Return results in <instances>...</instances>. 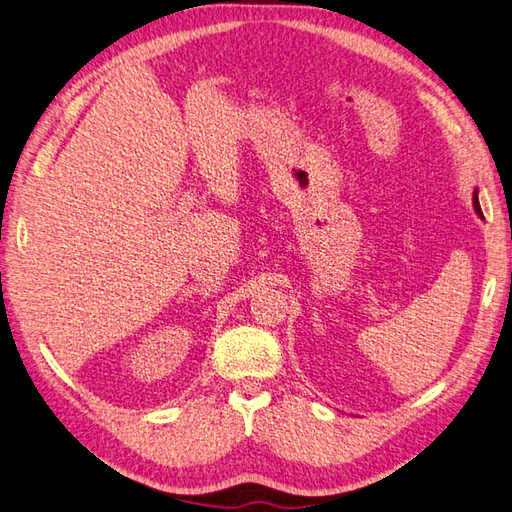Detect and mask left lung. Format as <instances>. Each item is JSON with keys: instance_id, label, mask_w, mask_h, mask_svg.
I'll list each match as a JSON object with an SVG mask.
<instances>
[{"instance_id": "obj_1", "label": "left lung", "mask_w": 512, "mask_h": 512, "mask_svg": "<svg viewBox=\"0 0 512 512\" xmlns=\"http://www.w3.org/2000/svg\"><path fill=\"white\" fill-rule=\"evenodd\" d=\"M473 205H475V211H478V213H480V216H482V209H480V200H478V192H475V194H473Z\"/></svg>"}]
</instances>
